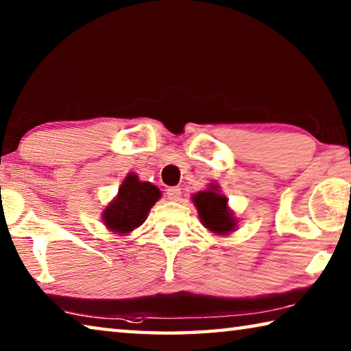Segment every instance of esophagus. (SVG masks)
Masks as SVG:
<instances>
[{
  "mask_svg": "<svg viewBox=\"0 0 351 351\" xmlns=\"http://www.w3.org/2000/svg\"><path fill=\"white\" fill-rule=\"evenodd\" d=\"M167 198L170 201H178L181 198V189L180 187H170L167 189Z\"/></svg>",
  "mask_w": 351,
  "mask_h": 351,
  "instance_id": "1",
  "label": "esophagus"
}]
</instances>
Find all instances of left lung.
<instances>
[{
	"instance_id": "8db88e82",
	"label": "left lung",
	"mask_w": 351,
	"mask_h": 351,
	"mask_svg": "<svg viewBox=\"0 0 351 351\" xmlns=\"http://www.w3.org/2000/svg\"><path fill=\"white\" fill-rule=\"evenodd\" d=\"M228 201L218 184H210L206 190H201L192 197V203L197 207L201 224L218 237L230 235V232H235L239 228V219L229 207Z\"/></svg>"
}]
</instances>
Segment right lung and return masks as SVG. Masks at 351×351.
Here are the masks:
<instances>
[{
	"instance_id": "1",
	"label": "right lung",
	"mask_w": 351,
	"mask_h": 351,
	"mask_svg": "<svg viewBox=\"0 0 351 351\" xmlns=\"http://www.w3.org/2000/svg\"><path fill=\"white\" fill-rule=\"evenodd\" d=\"M161 190L148 181H141L136 173H128L119 192L102 212V223L112 234L128 235L145 221Z\"/></svg>"
}]
</instances>
